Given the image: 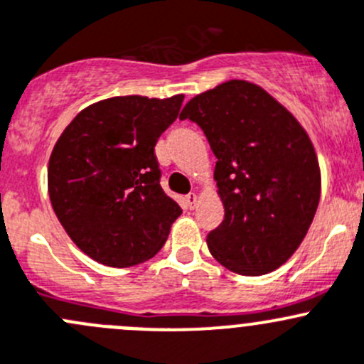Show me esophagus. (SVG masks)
I'll return each instance as SVG.
<instances>
[{
    "mask_svg": "<svg viewBox=\"0 0 364 364\" xmlns=\"http://www.w3.org/2000/svg\"><path fill=\"white\" fill-rule=\"evenodd\" d=\"M186 201H187V207H189L191 210L193 208H196V205H198V194L196 193H189L186 196Z\"/></svg>",
    "mask_w": 364,
    "mask_h": 364,
    "instance_id": "34e87169",
    "label": "esophagus"
}]
</instances>
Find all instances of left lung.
Listing matches in <instances>:
<instances>
[{
    "instance_id": "1",
    "label": "left lung",
    "mask_w": 364,
    "mask_h": 364,
    "mask_svg": "<svg viewBox=\"0 0 364 364\" xmlns=\"http://www.w3.org/2000/svg\"><path fill=\"white\" fill-rule=\"evenodd\" d=\"M181 119L203 129L217 157L224 220L208 233L210 254L238 275L277 269L303 242L319 205L321 171L309 134L245 80L194 96Z\"/></svg>"
}]
</instances>
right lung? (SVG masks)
Listing matches in <instances>:
<instances>
[{"label": "right lung", "instance_id": "right-lung-1", "mask_svg": "<svg viewBox=\"0 0 364 364\" xmlns=\"http://www.w3.org/2000/svg\"><path fill=\"white\" fill-rule=\"evenodd\" d=\"M183 96H117L84 108L48 161L52 208L75 245L112 268L161 250L182 208L161 187L154 147Z\"/></svg>", "mask_w": 364, "mask_h": 364}]
</instances>
